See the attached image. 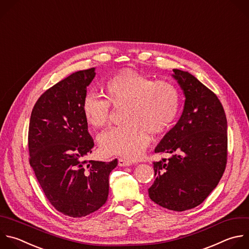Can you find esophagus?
Listing matches in <instances>:
<instances>
[{
  "label": "esophagus",
  "instance_id": "34e87169",
  "mask_svg": "<svg viewBox=\"0 0 249 249\" xmlns=\"http://www.w3.org/2000/svg\"><path fill=\"white\" fill-rule=\"evenodd\" d=\"M132 164L131 161L129 160H126V159H123V158H119L118 159V165L121 167H126V166H130V165Z\"/></svg>",
  "mask_w": 249,
  "mask_h": 249
}]
</instances>
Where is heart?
<instances>
[{"mask_svg":"<svg viewBox=\"0 0 249 249\" xmlns=\"http://www.w3.org/2000/svg\"><path fill=\"white\" fill-rule=\"evenodd\" d=\"M108 100L91 91L83 100L82 109L93 126L105 125L110 116L111 105H125L123 124L105 130L99 137L106 155L127 159L142 156L151 140V131L160 133L175 120L180 107V93L167 80H153L136 70L125 69L107 83Z\"/></svg>","mask_w":249,"mask_h":249,"instance_id":"1","label":"heart"}]
</instances>
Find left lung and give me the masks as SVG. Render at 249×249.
Segmentation results:
<instances>
[{
  "instance_id": "8db88e82",
  "label": "left lung",
  "mask_w": 249,
  "mask_h": 249,
  "mask_svg": "<svg viewBox=\"0 0 249 249\" xmlns=\"http://www.w3.org/2000/svg\"><path fill=\"white\" fill-rule=\"evenodd\" d=\"M185 96L182 115L155 147L171 153L153 162L148 196L156 204L185 211L202 203L216 188L227 164V118L217 96L188 71L173 69Z\"/></svg>"
}]
</instances>
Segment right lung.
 I'll list each match as a JSON object with an SVG mask.
<instances>
[{"label":"right lung","mask_w":249,"mask_h":249,"mask_svg":"<svg viewBox=\"0 0 249 249\" xmlns=\"http://www.w3.org/2000/svg\"><path fill=\"white\" fill-rule=\"evenodd\" d=\"M95 70L72 73L47 90L29 123V162L35 176L51 204L73 218L87 216L107 202L108 177L117 166V159L85 160L94 140L82 105Z\"/></svg>","instance_id":"add662e5"}]
</instances>
